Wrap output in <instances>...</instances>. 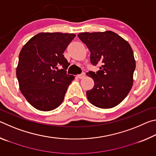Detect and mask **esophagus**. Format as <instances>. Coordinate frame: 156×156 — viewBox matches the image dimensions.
Instances as JSON below:
<instances>
[{
	"label": "esophagus",
	"mask_w": 156,
	"mask_h": 156,
	"mask_svg": "<svg viewBox=\"0 0 156 156\" xmlns=\"http://www.w3.org/2000/svg\"><path fill=\"white\" fill-rule=\"evenodd\" d=\"M84 76H85V73L84 72H82L80 74H78V76H77V77L78 78H80V79H82V78H83Z\"/></svg>",
	"instance_id": "1"
}]
</instances>
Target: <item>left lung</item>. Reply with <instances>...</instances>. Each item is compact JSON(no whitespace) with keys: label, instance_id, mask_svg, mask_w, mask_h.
Returning <instances> with one entry per match:
<instances>
[{"label":"left lung","instance_id":"left-lung-1","mask_svg":"<svg viewBox=\"0 0 156 156\" xmlns=\"http://www.w3.org/2000/svg\"><path fill=\"white\" fill-rule=\"evenodd\" d=\"M78 36L91 52V64L101 65L96 73H87L94 81L93 89L87 91L89 101L102 109L115 107L125 98L133 85L136 61L131 47L112 31L83 32Z\"/></svg>","mask_w":156,"mask_h":156}]
</instances>
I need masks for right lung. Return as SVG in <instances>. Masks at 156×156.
Listing matches in <instances>:
<instances>
[{"instance_id":"add662e5","label":"right lung","mask_w":156,"mask_h":156,"mask_svg":"<svg viewBox=\"0 0 156 156\" xmlns=\"http://www.w3.org/2000/svg\"><path fill=\"white\" fill-rule=\"evenodd\" d=\"M74 34L40 33L21 49L16 77L21 93L36 109L48 112L60 105L74 76L63 53Z\"/></svg>"}]
</instances>
